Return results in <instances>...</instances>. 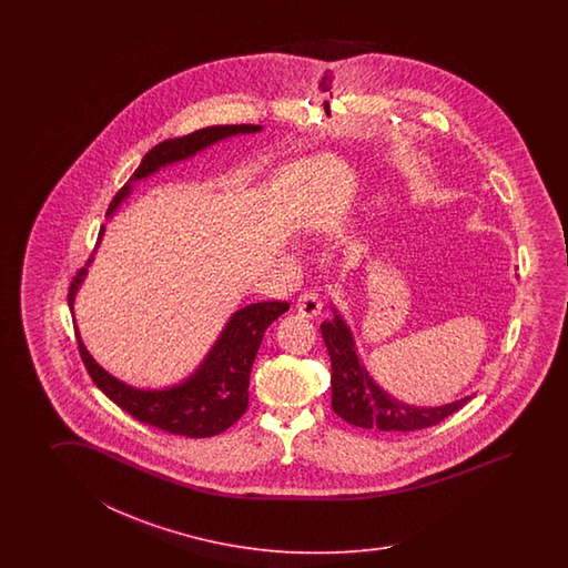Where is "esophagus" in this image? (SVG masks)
<instances>
[{"label":"esophagus","instance_id":"1","mask_svg":"<svg viewBox=\"0 0 568 568\" xmlns=\"http://www.w3.org/2000/svg\"><path fill=\"white\" fill-rule=\"evenodd\" d=\"M296 311L306 316V318H314L316 314H321L323 311V302L318 298V292L314 290H304L296 301Z\"/></svg>","mask_w":568,"mask_h":568}]
</instances>
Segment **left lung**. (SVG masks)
<instances>
[{
    "label": "left lung",
    "mask_w": 568,
    "mask_h": 568,
    "mask_svg": "<svg viewBox=\"0 0 568 568\" xmlns=\"http://www.w3.org/2000/svg\"><path fill=\"white\" fill-rule=\"evenodd\" d=\"M321 333L331 357V404L345 423L384 433H414L443 423L471 399H459L440 408H412L399 404L375 386L367 375L357 359L349 328L338 316L325 321Z\"/></svg>",
    "instance_id": "obj_1"
}]
</instances>
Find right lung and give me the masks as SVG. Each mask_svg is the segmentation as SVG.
Returning <instances> with one entry per match:
<instances>
[{"mask_svg": "<svg viewBox=\"0 0 568 568\" xmlns=\"http://www.w3.org/2000/svg\"><path fill=\"white\" fill-rule=\"evenodd\" d=\"M257 130L262 128L254 123L211 125L181 138H169L160 142L142 158V164L135 169L130 181L125 182L113 196L108 209L109 213L120 205L125 194L130 193L132 182L156 172L160 166L182 158L193 156L194 152L233 133L257 132ZM101 233L103 227L99 230V237ZM89 262L91 257L87 260V264ZM85 267H81L71 280L69 294H67L71 308H73L74 292L85 276ZM288 308V302H255L242 308L240 313L233 314L230 325L223 331L217 345L209 353L201 369L189 382L172 389L140 392L121 384L97 365L77 333L79 355L85 363L87 372L95 382V386L135 420L156 426L170 435L206 438V436H215L227 430L231 424L237 423L247 410L250 374H252V365L262 345L264 333L267 326Z\"/></svg>", "mask_w": 568, "mask_h": 568, "instance_id": "right-lung-1", "label": "right lung"}]
</instances>
